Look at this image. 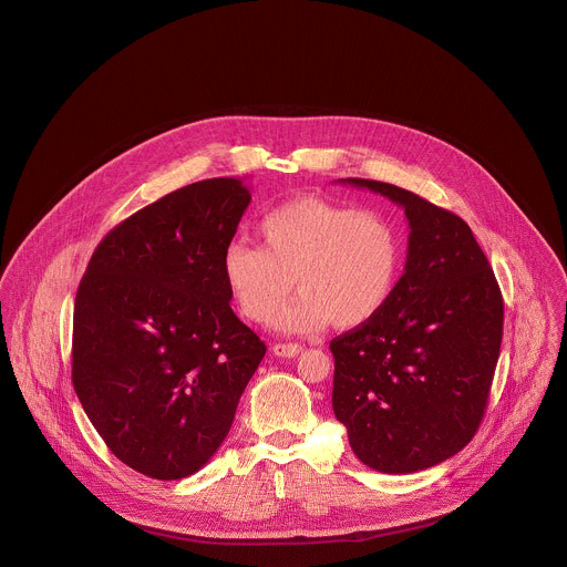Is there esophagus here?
Returning <instances> with one entry per match:
<instances>
[{"label":"esophagus","mask_w":567,"mask_h":567,"mask_svg":"<svg viewBox=\"0 0 567 567\" xmlns=\"http://www.w3.org/2000/svg\"><path fill=\"white\" fill-rule=\"evenodd\" d=\"M302 352L300 343H274V354L278 357H298Z\"/></svg>","instance_id":"obj_1"}]
</instances>
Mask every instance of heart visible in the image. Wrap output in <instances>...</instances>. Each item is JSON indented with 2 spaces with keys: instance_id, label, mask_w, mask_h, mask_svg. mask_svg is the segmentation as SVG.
Here are the masks:
<instances>
[{
  "instance_id": "1",
  "label": "heart",
  "mask_w": 567,
  "mask_h": 567,
  "mask_svg": "<svg viewBox=\"0 0 567 567\" xmlns=\"http://www.w3.org/2000/svg\"><path fill=\"white\" fill-rule=\"evenodd\" d=\"M260 245L231 243L221 260L227 291L238 311L285 333H311L333 322L357 329L392 298L403 267V236L383 213L357 210L320 197H296L269 210Z\"/></svg>"
}]
</instances>
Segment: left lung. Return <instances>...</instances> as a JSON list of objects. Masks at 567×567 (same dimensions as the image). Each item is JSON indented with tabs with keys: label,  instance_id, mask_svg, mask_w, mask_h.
Wrapping results in <instances>:
<instances>
[{
	"label": "left lung",
	"instance_id": "1",
	"mask_svg": "<svg viewBox=\"0 0 567 567\" xmlns=\"http://www.w3.org/2000/svg\"><path fill=\"white\" fill-rule=\"evenodd\" d=\"M405 210V271L370 322L331 341L333 412L354 455L416 473L475 436L499 357L504 300L471 227L399 186L348 177Z\"/></svg>",
	"mask_w": 567,
	"mask_h": 567
}]
</instances>
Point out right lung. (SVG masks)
I'll list each match as a JSON object with an SVG mask.
<instances>
[{"label":"right lung","instance_id":"right-lung-1","mask_svg":"<svg viewBox=\"0 0 567 567\" xmlns=\"http://www.w3.org/2000/svg\"><path fill=\"white\" fill-rule=\"evenodd\" d=\"M249 202L231 177L184 186L117 224L79 285L72 383L105 445L142 475L199 471L265 357L221 271Z\"/></svg>","mask_w":567,"mask_h":567}]
</instances>
